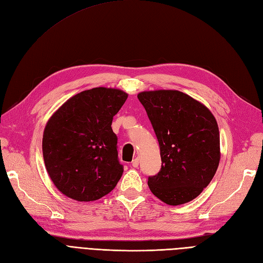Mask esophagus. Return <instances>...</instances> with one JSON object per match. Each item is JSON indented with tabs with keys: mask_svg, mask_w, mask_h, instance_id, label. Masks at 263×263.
<instances>
[{
	"mask_svg": "<svg viewBox=\"0 0 263 263\" xmlns=\"http://www.w3.org/2000/svg\"><path fill=\"white\" fill-rule=\"evenodd\" d=\"M132 165L134 166V168H137V166L139 165V159L138 158H135L134 160L132 161Z\"/></svg>",
	"mask_w": 263,
	"mask_h": 263,
	"instance_id": "esophagus-1",
	"label": "esophagus"
}]
</instances>
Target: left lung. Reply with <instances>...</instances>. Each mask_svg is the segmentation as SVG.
Masks as SVG:
<instances>
[{"mask_svg": "<svg viewBox=\"0 0 263 263\" xmlns=\"http://www.w3.org/2000/svg\"><path fill=\"white\" fill-rule=\"evenodd\" d=\"M137 98L160 147L161 169L148 178L150 191L169 205L194 200L218 168L216 119L208 107L180 91L141 92Z\"/></svg>", "mask_w": 263, "mask_h": 263, "instance_id": "8db88e82", "label": "left lung"}]
</instances>
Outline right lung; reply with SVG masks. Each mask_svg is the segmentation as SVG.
<instances>
[{
  "label": "right lung",
  "instance_id": "obj_1",
  "mask_svg": "<svg viewBox=\"0 0 263 263\" xmlns=\"http://www.w3.org/2000/svg\"><path fill=\"white\" fill-rule=\"evenodd\" d=\"M126 100L121 90L94 87L69 99L50 117L43 155L47 172L62 194L90 202L114 190L124 168L110 125Z\"/></svg>",
  "mask_w": 263,
  "mask_h": 263
}]
</instances>
